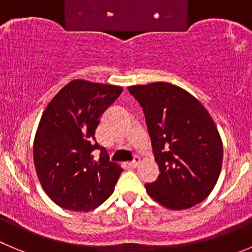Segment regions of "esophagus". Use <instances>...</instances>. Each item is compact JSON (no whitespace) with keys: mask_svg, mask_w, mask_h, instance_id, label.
<instances>
[{"mask_svg":"<svg viewBox=\"0 0 252 252\" xmlns=\"http://www.w3.org/2000/svg\"><path fill=\"white\" fill-rule=\"evenodd\" d=\"M140 162H141L140 157H135V158H133L132 162H130V163H128V166L132 167V168H136V167H137L138 164H140Z\"/></svg>","mask_w":252,"mask_h":252,"instance_id":"1","label":"esophagus"}]
</instances>
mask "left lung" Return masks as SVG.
I'll list each match as a JSON object with an SVG mask.
<instances>
[{
  "label": "left lung",
  "instance_id": "left-lung-1",
  "mask_svg": "<svg viewBox=\"0 0 252 252\" xmlns=\"http://www.w3.org/2000/svg\"><path fill=\"white\" fill-rule=\"evenodd\" d=\"M146 117L157 181L146 184L148 195L167 209L183 210L212 193L222 164V142L202 102L169 83L128 86Z\"/></svg>",
  "mask_w": 252,
  "mask_h": 252
}]
</instances>
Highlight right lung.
<instances>
[{"instance_id":"obj_1","label":"right lung","mask_w":252,"mask_h":252,"mask_svg":"<svg viewBox=\"0 0 252 252\" xmlns=\"http://www.w3.org/2000/svg\"><path fill=\"white\" fill-rule=\"evenodd\" d=\"M121 93V86L78 79L59 90L43 112L33 160L42 188L63 209L90 212L114 191L122 168L97 145L95 130ZM95 149L100 150L99 160Z\"/></svg>"}]
</instances>
